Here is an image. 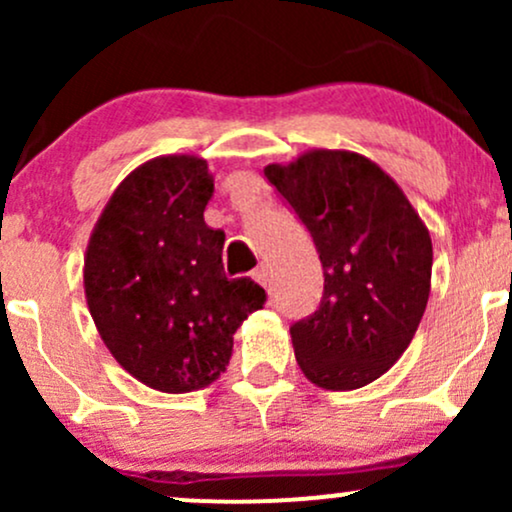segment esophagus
<instances>
[{
	"mask_svg": "<svg viewBox=\"0 0 512 512\" xmlns=\"http://www.w3.org/2000/svg\"><path fill=\"white\" fill-rule=\"evenodd\" d=\"M252 279H255L257 284L267 286L269 284V269L267 267H257L255 272H252Z\"/></svg>",
	"mask_w": 512,
	"mask_h": 512,
	"instance_id": "34e87169",
	"label": "esophagus"
}]
</instances>
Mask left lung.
Listing matches in <instances>:
<instances>
[{
    "instance_id": "left-lung-1",
    "label": "left lung",
    "mask_w": 512,
    "mask_h": 512,
    "mask_svg": "<svg viewBox=\"0 0 512 512\" xmlns=\"http://www.w3.org/2000/svg\"><path fill=\"white\" fill-rule=\"evenodd\" d=\"M264 175L310 231L325 274L313 315L291 327L305 378L356 390L397 363L431 293L433 245L402 187L370 158L310 149Z\"/></svg>"
}]
</instances>
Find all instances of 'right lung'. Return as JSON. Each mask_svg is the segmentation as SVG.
<instances>
[{
	"mask_svg": "<svg viewBox=\"0 0 512 512\" xmlns=\"http://www.w3.org/2000/svg\"><path fill=\"white\" fill-rule=\"evenodd\" d=\"M204 158L158 156L105 204L84 255V291L103 344L139 383L168 395L219 380L233 334L264 305L260 284L223 272V231L204 223Z\"/></svg>",
	"mask_w": 512,
	"mask_h": 512,
	"instance_id": "obj_1",
	"label": "right lung"
}]
</instances>
